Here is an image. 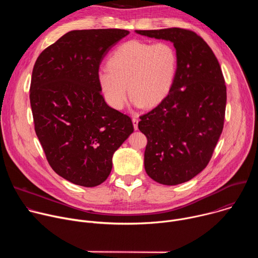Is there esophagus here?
Listing matches in <instances>:
<instances>
[{
  "mask_svg": "<svg viewBox=\"0 0 258 258\" xmlns=\"http://www.w3.org/2000/svg\"><path fill=\"white\" fill-rule=\"evenodd\" d=\"M132 121H133V124H134V128H135V131H137V130H138V123H139L138 118H137V117H133Z\"/></svg>",
  "mask_w": 258,
  "mask_h": 258,
  "instance_id": "1",
  "label": "esophagus"
}]
</instances>
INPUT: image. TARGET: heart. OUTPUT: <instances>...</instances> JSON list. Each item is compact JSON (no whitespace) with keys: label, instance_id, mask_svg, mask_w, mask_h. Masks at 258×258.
<instances>
[{"label":"heart","instance_id":"b5f03b06","mask_svg":"<svg viewBox=\"0 0 258 258\" xmlns=\"http://www.w3.org/2000/svg\"><path fill=\"white\" fill-rule=\"evenodd\" d=\"M177 69V55L168 43L132 40L120 45L98 69L97 80L105 101L121 109L127 89L132 103L152 108L169 94Z\"/></svg>","mask_w":258,"mask_h":258}]
</instances>
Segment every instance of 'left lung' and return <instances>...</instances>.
I'll return each instance as SVG.
<instances>
[{"instance_id":"1","label":"left lung","mask_w":258,"mask_h":258,"mask_svg":"<svg viewBox=\"0 0 258 258\" xmlns=\"http://www.w3.org/2000/svg\"><path fill=\"white\" fill-rule=\"evenodd\" d=\"M173 44L177 69L167 97L140 117L148 143L145 170L152 179L174 186L196 176L208 164L224 128L227 88L219 63L206 42L177 27L136 30Z\"/></svg>"}]
</instances>
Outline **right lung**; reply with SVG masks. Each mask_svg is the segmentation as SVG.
Segmentation results:
<instances>
[{
    "label": "right lung",
    "mask_w": 258,
    "mask_h": 258,
    "mask_svg": "<svg viewBox=\"0 0 258 258\" xmlns=\"http://www.w3.org/2000/svg\"><path fill=\"white\" fill-rule=\"evenodd\" d=\"M128 33L69 31L33 66L29 99L35 134L53 170L76 185L105 181L114 152L134 132L132 119L107 105L97 80L105 55Z\"/></svg>",
    "instance_id": "1"
}]
</instances>
